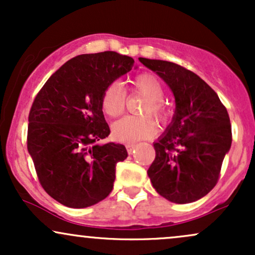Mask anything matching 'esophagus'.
I'll return each instance as SVG.
<instances>
[{
  "instance_id": "34e87169",
  "label": "esophagus",
  "mask_w": 255,
  "mask_h": 255,
  "mask_svg": "<svg viewBox=\"0 0 255 255\" xmlns=\"http://www.w3.org/2000/svg\"><path fill=\"white\" fill-rule=\"evenodd\" d=\"M126 148H127L128 153L131 154L134 152V148H135V144H127L126 145Z\"/></svg>"
}]
</instances>
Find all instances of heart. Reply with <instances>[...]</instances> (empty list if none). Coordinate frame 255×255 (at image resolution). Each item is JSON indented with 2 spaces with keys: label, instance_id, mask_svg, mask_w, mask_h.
Returning a JSON list of instances; mask_svg holds the SVG:
<instances>
[{
  "label": "heart",
  "instance_id": "heart-1",
  "mask_svg": "<svg viewBox=\"0 0 255 255\" xmlns=\"http://www.w3.org/2000/svg\"><path fill=\"white\" fill-rule=\"evenodd\" d=\"M130 89L145 96L147 102L141 109L142 115H152L159 121L168 118V110L163 103L164 90L156 75L142 73L130 80ZM127 97L125 90L119 83H113L105 87L102 93L101 105L105 115L118 118L125 111ZM157 125L150 116H126L113 126V135L118 141L135 142L139 140L150 139L157 134Z\"/></svg>",
  "mask_w": 255,
  "mask_h": 255
}]
</instances>
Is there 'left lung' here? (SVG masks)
<instances>
[{"label":"left lung","instance_id":"1","mask_svg":"<svg viewBox=\"0 0 255 255\" xmlns=\"http://www.w3.org/2000/svg\"><path fill=\"white\" fill-rule=\"evenodd\" d=\"M174 93L176 109L165 133L153 144L156 158L147 170L159 195L176 204L205 197L218 182L231 146L228 111L200 77L176 63L140 57Z\"/></svg>","mask_w":255,"mask_h":255}]
</instances>
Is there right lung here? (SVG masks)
<instances>
[{
	"mask_svg": "<svg viewBox=\"0 0 255 255\" xmlns=\"http://www.w3.org/2000/svg\"><path fill=\"white\" fill-rule=\"evenodd\" d=\"M133 67V58L115 51L79 55L34 98L27 150L44 191L64 206H92L113 191L116 164L128 153L121 144H98L110 134L101 98L108 85Z\"/></svg>",
	"mask_w": 255,
	"mask_h": 255,
	"instance_id": "1",
	"label": "right lung"
}]
</instances>
